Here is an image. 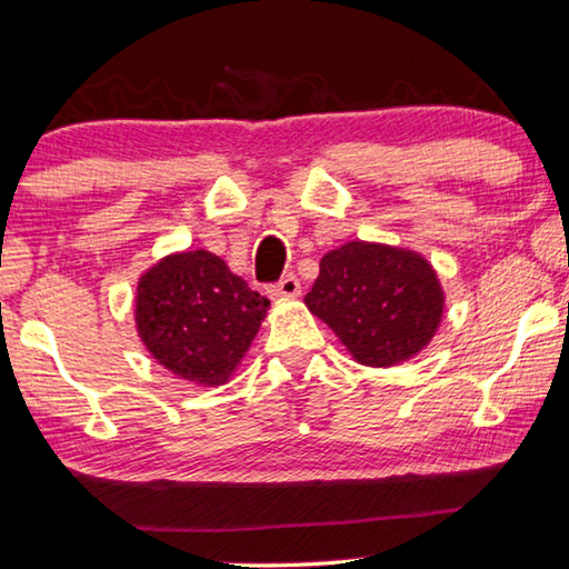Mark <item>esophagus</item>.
<instances>
[{
	"label": "esophagus",
	"instance_id": "esophagus-1",
	"mask_svg": "<svg viewBox=\"0 0 569 569\" xmlns=\"http://www.w3.org/2000/svg\"><path fill=\"white\" fill-rule=\"evenodd\" d=\"M300 295V282H297L295 274H284L277 284L269 287V297L272 300H287V297Z\"/></svg>",
	"mask_w": 569,
	"mask_h": 569
}]
</instances>
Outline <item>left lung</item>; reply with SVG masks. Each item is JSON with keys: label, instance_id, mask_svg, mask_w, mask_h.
<instances>
[{"label": "left lung", "instance_id": "1", "mask_svg": "<svg viewBox=\"0 0 569 569\" xmlns=\"http://www.w3.org/2000/svg\"><path fill=\"white\" fill-rule=\"evenodd\" d=\"M442 287L417 251L348 241L320 259L305 295L358 363L395 366L430 343L442 320Z\"/></svg>", "mask_w": 569, "mask_h": 569}]
</instances>
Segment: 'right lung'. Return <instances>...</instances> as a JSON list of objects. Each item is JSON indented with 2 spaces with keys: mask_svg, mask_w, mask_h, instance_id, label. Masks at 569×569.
Returning a JSON list of instances; mask_svg holds the SVG:
<instances>
[{
  "mask_svg": "<svg viewBox=\"0 0 569 569\" xmlns=\"http://www.w3.org/2000/svg\"><path fill=\"white\" fill-rule=\"evenodd\" d=\"M269 300L206 249L170 254L137 284V333L157 363L186 381H229Z\"/></svg>",
  "mask_w": 569,
  "mask_h": 569,
  "instance_id": "1",
  "label": "right lung"
}]
</instances>
